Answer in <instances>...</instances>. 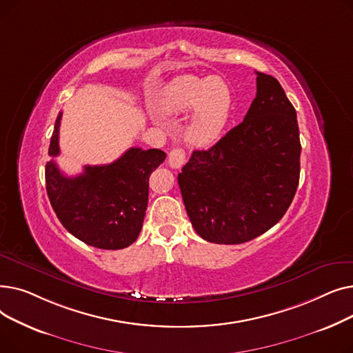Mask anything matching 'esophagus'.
Segmentation results:
<instances>
[{"mask_svg":"<svg viewBox=\"0 0 353 353\" xmlns=\"http://www.w3.org/2000/svg\"><path fill=\"white\" fill-rule=\"evenodd\" d=\"M186 161V153L183 148H174L169 154V165L172 169H180V167Z\"/></svg>","mask_w":353,"mask_h":353,"instance_id":"34e87169","label":"esophagus"}]
</instances>
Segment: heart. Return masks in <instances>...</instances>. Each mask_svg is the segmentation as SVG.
Returning <instances> with one entry per match:
<instances>
[{"mask_svg": "<svg viewBox=\"0 0 353 353\" xmlns=\"http://www.w3.org/2000/svg\"><path fill=\"white\" fill-rule=\"evenodd\" d=\"M160 108L169 116L186 114L192 110L184 125V139L205 148L214 144L225 130L233 110V94L220 77L183 76L164 90Z\"/></svg>", "mask_w": 353, "mask_h": 353, "instance_id": "obj_1", "label": "heart"}]
</instances>
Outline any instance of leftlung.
Returning <instances> with one entry per match:
<instances>
[{"label":"left lung","mask_w":353,"mask_h":353,"mask_svg":"<svg viewBox=\"0 0 353 353\" xmlns=\"http://www.w3.org/2000/svg\"><path fill=\"white\" fill-rule=\"evenodd\" d=\"M256 76L243 121L209 150H194L177 176L192 226L210 243L263 234L283 217L299 184L296 110L274 77Z\"/></svg>","instance_id":"obj_1"}]
</instances>
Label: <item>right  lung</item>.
Segmentation results:
<instances>
[{
	"mask_svg": "<svg viewBox=\"0 0 353 353\" xmlns=\"http://www.w3.org/2000/svg\"><path fill=\"white\" fill-rule=\"evenodd\" d=\"M61 113L54 124L46 164V188L61 225L81 242L105 250L124 249L136 242L148 201V179L164 161L159 148L132 147L116 161L84 165L67 177L54 157L60 154Z\"/></svg>",
	"mask_w": 353,
	"mask_h": 353,
	"instance_id": "1",
	"label": "right lung"
}]
</instances>
